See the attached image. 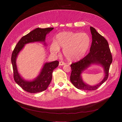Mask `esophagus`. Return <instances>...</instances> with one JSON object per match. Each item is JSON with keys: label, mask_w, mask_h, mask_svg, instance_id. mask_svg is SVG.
<instances>
[{"label": "esophagus", "mask_w": 122, "mask_h": 122, "mask_svg": "<svg viewBox=\"0 0 122 122\" xmlns=\"http://www.w3.org/2000/svg\"><path fill=\"white\" fill-rule=\"evenodd\" d=\"M65 64V63L64 62H62V61L59 62V65L60 66H63V65H64Z\"/></svg>", "instance_id": "esophagus-1"}]
</instances>
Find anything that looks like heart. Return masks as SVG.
<instances>
[{"label":"heart","instance_id":"obj_1","mask_svg":"<svg viewBox=\"0 0 122 122\" xmlns=\"http://www.w3.org/2000/svg\"><path fill=\"white\" fill-rule=\"evenodd\" d=\"M91 43V37L86 33L63 31L56 36L55 42L51 44L50 50L53 53L57 54L61 48L67 60L77 62L86 56Z\"/></svg>","mask_w":122,"mask_h":122}]
</instances>
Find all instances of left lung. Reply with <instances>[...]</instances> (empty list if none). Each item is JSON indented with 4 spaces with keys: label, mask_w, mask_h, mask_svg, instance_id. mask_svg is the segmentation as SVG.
I'll use <instances>...</instances> for the list:
<instances>
[{
    "label": "left lung",
    "mask_w": 122,
    "mask_h": 122,
    "mask_svg": "<svg viewBox=\"0 0 122 122\" xmlns=\"http://www.w3.org/2000/svg\"><path fill=\"white\" fill-rule=\"evenodd\" d=\"M90 29L92 40L90 52L84 58L71 65L70 81L76 88L85 91H94L107 80L109 70L112 62V56L107 40L94 28L91 27ZM92 65H99L103 67L105 76L99 84L91 86L83 81L81 74Z\"/></svg>",
    "instance_id": "obj_1"
}]
</instances>
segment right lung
<instances>
[{
    "label": "right lung",
    "instance_id": "add662e5",
    "mask_svg": "<svg viewBox=\"0 0 122 122\" xmlns=\"http://www.w3.org/2000/svg\"><path fill=\"white\" fill-rule=\"evenodd\" d=\"M53 28L41 29L37 28L23 36L16 46L11 56V62L13 69L14 79L17 84L24 90L30 93H37L46 90L52 80L54 69L59 65V62L54 61L45 63L39 74L33 80L28 81L23 78L19 74L16 64L18 54L26 44L33 42H43L46 46V37Z\"/></svg>",
    "mask_w": 122,
    "mask_h": 122
}]
</instances>
